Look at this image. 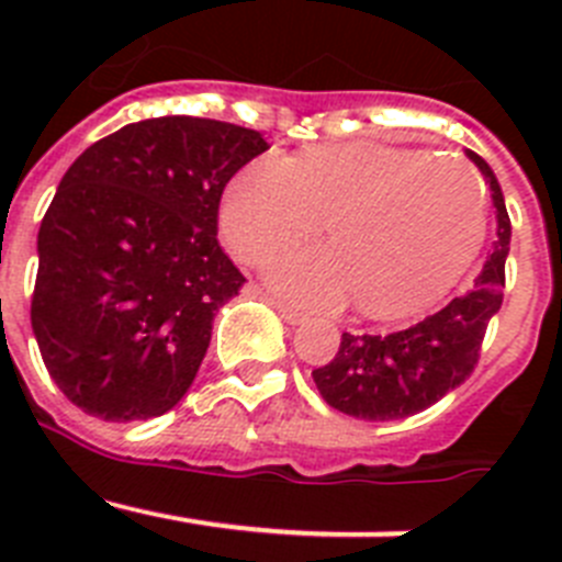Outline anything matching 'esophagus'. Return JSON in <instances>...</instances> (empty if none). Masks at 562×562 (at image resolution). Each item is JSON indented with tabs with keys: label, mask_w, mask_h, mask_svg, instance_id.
<instances>
[{
	"label": "esophagus",
	"mask_w": 562,
	"mask_h": 562,
	"mask_svg": "<svg viewBox=\"0 0 562 562\" xmlns=\"http://www.w3.org/2000/svg\"><path fill=\"white\" fill-rule=\"evenodd\" d=\"M276 306H278V312H281V317H284L286 324H292V326H295V324H304V321H306V315H304V312L292 310L290 304H281V301H278Z\"/></svg>",
	"instance_id": "obj_1"
}]
</instances>
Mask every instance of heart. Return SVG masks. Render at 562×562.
I'll return each mask as SVG.
<instances>
[{"instance_id":"b5f03b06","label":"heart","mask_w":562,"mask_h":562,"mask_svg":"<svg viewBox=\"0 0 562 562\" xmlns=\"http://www.w3.org/2000/svg\"><path fill=\"white\" fill-rule=\"evenodd\" d=\"M331 250L270 267L284 295L337 306L357 295L371 317H408L448 295L486 233V191L453 157L380 143L317 146L290 160L267 151L231 180L222 231L238 256L265 265L317 236Z\"/></svg>"}]
</instances>
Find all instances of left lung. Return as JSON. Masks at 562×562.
<instances>
[{"instance_id": "8db88e82", "label": "left lung", "mask_w": 562, "mask_h": 562, "mask_svg": "<svg viewBox=\"0 0 562 562\" xmlns=\"http://www.w3.org/2000/svg\"><path fill=\"white\" fill-rule=\"evenodd\" d=\"M467 154L493 188L498 216L493 256L464 295L419 324L391 335L342 331L335 360L312 371L321 396L340 414L366 422L408 419L459 389L479 366L486 326L504 304V265L513 225L493 168L475 151Z\"/></svg>"}]
</instances>
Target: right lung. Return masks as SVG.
I'll return each instance as SVG.
<instances>
[{"label":"right lung","instance_id":"right-lung-1","mask_svg":"<svg viewBox=\"0 0 562 562\" xmlns=\"http://www.w3.org/2000/svg\"><path fill=\"white\" fill-rule=\"evenodd\" d=\"M265 134L168 114L92 143L38 227L30 324L49 376L103 422L151 419L191 389L245 276L222 250V191Z\"/></svg>","mask_w":562,"mask_h":562}]
</instances>
